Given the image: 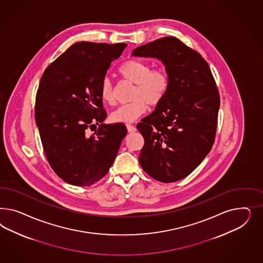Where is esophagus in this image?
Here are the masks:
<instances>
[{
    "label": "esophagus",
    "instance_id": "34e87169",
    "mask_svg": "<svg viewBox=\"0 0 263 263\" xmlns=\"http://www.w3.org/2000/svg\"><path fill=\"white\" fill-rule=\"evenodd\" d=\"M126 128H127L128 132H130V133L135 132L136 131L135 126H133V125H131V124H127V125H126Z\"/></svg>",
    "mask_w": 263,
    "mask_h": 263
}]
</instances>
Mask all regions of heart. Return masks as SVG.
<instances>
[{
  "label": "heart",
  "instance_id": "b5f03b06",
  "mask_svg": "<svg viewBox=\"0 0 263 263\" xmlns=\"http://www.w3.org/2000/svg\"><path fill=\"white\" fill-rule=\"evenodd\" d=\"M118 72L123 79L135 84V88L132 93L133 101L121 105L111 112L114 122H133L145 112L146 103L156 106L167 93L170 80L163 68L152 69V66L144 62L129 60L120 65ZM99 95L105 103H114V85L110 78L105 77L101 81Z\"/></svg>",
  "mask_w": 263,
  "mask_h": 263
}]
</instances>
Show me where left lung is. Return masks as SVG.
<instances>
[{
	"label": "left lung",
	"mask_w": 263,
	"mask_h": 263,
	"mask_svg": "<svg viewBox=\"0 0 263 263\" xmlns=\"http://www.w3.org/2000/svg\"><path fill=\"white\" fill-rule=\"evenodd\" d=\"M132 55L165 65L167 93L137 124L144 139L139 162L152 178L175 182L190 175L214 143L220 108L215 80L205 60L174 36L139 46Z\"/></svg>",
	"instance_id": "obj_1"
}]
</instances>
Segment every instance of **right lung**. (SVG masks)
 Segmentation results:
<instances>
[{
	"instance_id": "right-lung-1",
	"label": "right lung",
	"mask_w": 263,
	"mask_h": 263,
	"mask_svg": "<svg viewBox=\"0 0 263 263\" xmlns=\"http://www.w3.org/2000/svg\"><path fill=\"white\" fill-rule=\"evenodd\" d=\"M126 46L76 42L42 74L35 123L50 166L66 183L90 186L103 178L127 134L122 123H102L107 114L99 95L111 62ZM95 123L100 127L88 136L86 130Z\"/></svg>"
}]
</instances>
